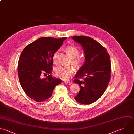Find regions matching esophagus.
Segmentation results:
<instances>
[{"label":"esophagus","instance_id":"1","mask_svg":"<svg viewBox=\"0 0 134 134\" xmlns=\"http://www.w3.org/2000/svg\"><path fill=\"white\" fill-rule=\"evenodd\" d=\"M65 83V84H66V85H70L72 83H71V82H64Z\"/></svg>","mask_w":134,"mask_h":134}]
</instances>
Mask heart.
<instances>
[{
    "instance_id": "1",
    "label": "heart",
    "mask_w": 134,
    "mask_h": 134,
    "mask_svg": "<svg viewBox=\"0 0 134 134\" xmlns=\"http://www.w3.org/2000/svg\"><path fill=\"white\" fill-rule=\"evenodd\" d=\"M65 51L68 55L71 58L74 59L72 60V63L77 67H80L84 62L83 59L79 57L80 51L77 48L73 46H68L65 48ZM58 51H56L53 57L54 62H56L57 55ZM74 73V69L72 66H60L55 69V75L59 78L63 80H69Z\"/></svg>"
}]
</instances>
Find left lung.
Listing matches in <instances>:
<instances>
[{"label":"left lung","instance_id":"left-lung-1","mask_svg":"<svg viewBox=\"0 0 134 134\" xmlns=\"http://www.w3.org/2000/svg\"><path fill=\"white\" fill-rule=\"evenodd\" d=\"M72 38L82 45L85 58L74 80L80 87L74 98L82 104H90L102 96L109 84L111 71L110 57L105 48L91 37L80 36Z\"/></svg>","mask_w":134,"mask_h":134}]
</instances>
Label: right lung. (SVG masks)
Returning a JSON list of instances; mask_svg holds the SVG:
<instances>
[{"label": "right lung", "mask_w": 134, "mask_h": 134, "mask_svg": "<svg viewBox=\"0 0 134 134\" xmlns=\"http://www.w3.org/2000/svg\"><path fill=\"white\" fill-rule=\"evenodd\" d=\"M66 38H40L26 46L18 61V74L25 93L36 102L44 101L51 96L60 79L52 77L53 57ZM48 74L44 79L42 74Z\"/></svg>", "instance_id": "add662e5"}]
</instances>
